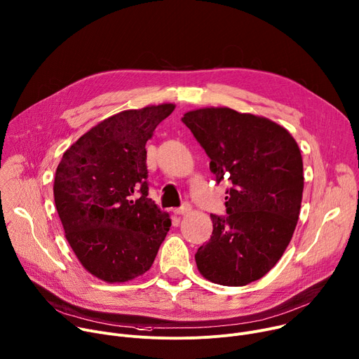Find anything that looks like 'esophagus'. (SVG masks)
I'll list each match as a JSON object with an SVG mask.
<instances>
[{"mask_svg": "<svg viewBox=\"0 0 359 359\" xmlns=\"http://www.w3.org/2000/svg\"><path fill=\"white\" fill-rule=\"evenodd\" d=\"M190 210H191V205L186 202V203H183L180 208L175 209V213H176V215H187Z\"/></svg>", "mask_w": 359, "mask_h": 359, "instance_id": "esophagus-1", "label": "esophagus"}]
</instances>
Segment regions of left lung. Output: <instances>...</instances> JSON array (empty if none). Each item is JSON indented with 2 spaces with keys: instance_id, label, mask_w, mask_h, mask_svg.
Here are the masks:
<instances>
[{
  "instance_id": "obj_1",
  "label": "left lung",
  "mask_w": 359,
  "mask_h": 359,
  "mask_svg": "<svg viewBox=\"0 0 359 359\" xmlns=\"http://www.w3.org/2000/svg\"><path fill=\"white\" fill-rule=\"evenodd\" d=\"M182 121L226 180V216L194 259L210 282L245 286L265 276L287 248L299 217L304 163L298 143L275 121L229 107L187 111Z\"/></svg>"
}]
</instances>
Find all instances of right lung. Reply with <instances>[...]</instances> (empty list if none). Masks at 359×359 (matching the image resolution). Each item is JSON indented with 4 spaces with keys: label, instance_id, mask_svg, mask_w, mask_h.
<instances>
[{
    "label": "right lung",
    "instance_id": "add662e5",
    "mask_svg": "<svg viewBox=\"0 0 359 359\" xmlns=\"http://www.w3.org/2000/svg\"><path fill=\"white\" fill-rule=\"evenodd\" d=\"M166 103L124 110L100 121L62 154L54 202L80 264L104 282L142 276L172 220L147 198L146 143L175 110Z\"/></svg>",
    "mask_w": 359,
    "mask_h": 359
}]
</instances>
